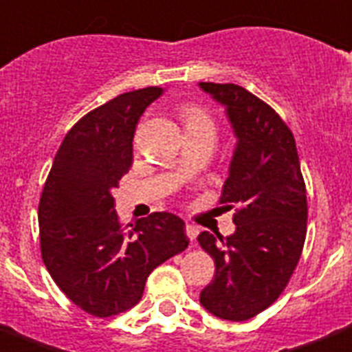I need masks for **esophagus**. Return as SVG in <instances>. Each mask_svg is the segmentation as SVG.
<instances>
[{"mask_svg": "<svg viewBox=\"0 0 352 352\" xmlns=\"http://www.w3.org/2000/svg\"><path fill=\"white\" fill-rule=\"evenodd\" d=\"M185 233H186V236L190 239V243H195L196 236H198V227L190 226V223H188V226H186V229H185Z\"/></svg>", "mask_w": 352, "mask_h": 352, "instance_id": "1", "label": "esophagus"}]
</instances>
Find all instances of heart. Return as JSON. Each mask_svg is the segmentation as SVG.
<instances>
[{"instance_id": "1", "label": "heart", "mask_w": 352, "mask_h": 352, "mask_svg": "<svg viewBox=\"0 0 352 352\" xmlns=\"http://www.w3.org/2000/svg\"><path fill=\"white\" fill-rule=\"evenodd\" d=\"M181 119L185 123L186 131L200 129V126H214V121L208 116L206 109L196 106V104H186V106L181 107Z\"/></svg>"}]
</instances>
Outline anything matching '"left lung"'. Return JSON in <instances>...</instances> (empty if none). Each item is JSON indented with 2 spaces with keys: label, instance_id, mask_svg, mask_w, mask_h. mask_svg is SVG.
Instances as JSON below:
<instances>
[{
  "label": "left lung",
  "instance_id": "1",
  "mask_svg": "<svg viewBox=\"0 0 352 352\" xmlns=\"http://www.w3.org/2000/svg\"><path fill=\"white\" fill-rule=\"evenodd\" d=\"M227 107L239 138L219 204L235 210L233 235L202 231L216 276L200 302L214 316L250 320L285 291L307 239V186L295 136L276 109L236 85L200 82Z\"/></svg>",
  "mask_w": 352,
  "mask_h": 352
}]
</instances>
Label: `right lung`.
<instances>
[{"label":"right lung","instance_id":"right-lung-1","mask_svg":"<svg viewBox=\"0 0 352 352\" xmlns=\"http://www.w3.org/2000/svg\"><path fill=\"white\" fill-rule=\"evenodd\" d=\"M164 92L148 86L80 117L57 150L38 206L42 260L67 298L109 318L133 308L152 270L188 246L181 217L154 212L125 229L111 190L133 164V136Z\"/></svg>","mask_w":352,"mask_h":352}]
</instances>
